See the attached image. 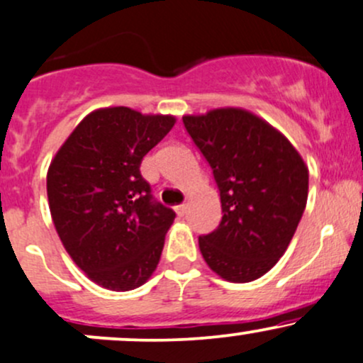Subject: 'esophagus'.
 I'll list each match as a JSON object with an SVG mask.
<instances>
[{
    "label": "esophagus",
    "mask_w": 363,
    "mask_h": 363,
    "mask_svg": "<svg viewBox=\"0 0 363 363\" xmlns=\"http://www.w3.org/2000/svg\"><path fill=\"white\" fill-rule=\"evenodd\" d=\"M186 210H188V203H181V205L175 206V212L181 215V217L186 213Z\"/></svg>",
    "instance_id": "1"
}]
</instances>
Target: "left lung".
I'll return each mask as SVG.
<instances>
[{"instance_id": "8db88e82", "label": "left lung", "mask_w": 363, "mask_h": 363, "mask_svg": "<svg viewBox=\"0 0 363 363\" xmlns=\"http://www.w3.org/2000/svg\"><path fill=\"white\" fill-rule=\"evenodd\" d=\"M186 130L213 170L222 220L200 236L206 265L229 282H252L277 264L308 198V169L276 127L245 108L184 115Z\"/></svg>"}]
</instances>
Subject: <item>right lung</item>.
I'll list each match as a JSON object with an SVG mask.
<instances>
[{
    "instance_id": "add662e5",
    "label": "right lung",
    "mask_w": 363,
    "mask_h": 363,
    "mask_svg": "<svg viewBox=\"0 0 363 363\" xmlns=\"http://www.w3.org/2000/svg\"><path fill=\"white\" fill-rule=\"evenodd\" d=\"M174 123V115L98 108L50 163L48 203L60 241L75 265L110 291L139 288L160 262L175 212L153 201L139 167Z\"/></svg>"
}]
</instances>
